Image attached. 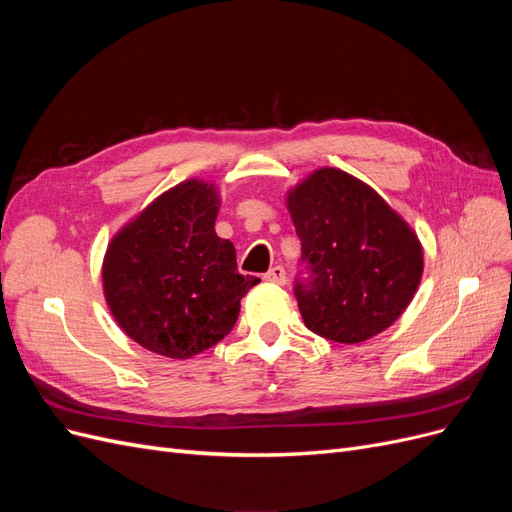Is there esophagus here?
Returning <instances> with one entry per match:
<instances>
[{"label":"esophagus","instance_id":"esophagus-1","mask_svg":"<svg viewBox=\"0 0 512 512\" xmlns=\"http://www.w3.org/2000/svg\"><path fill=\"white\" fill-rule=\"evenodd\" d=\"M265 282H269V284H273V286H284V284H286V271H284V267H280V265L271 267V269L265 273Z\"/></svg>","mask_w":512,"mask_h":512}]
</instances>
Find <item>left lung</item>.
<instances>
[{"label":"left lung","instance_id":"1","mask_svg":"<svg viewBox=\"0 0 512 512\" xmlns=\"http://www.w3.org/2000/svg\"><path fill=\"white\" fill-rule=\"evenodd\" d=\"M286 205L307 273L294 284L305 327L337 344L389 329L421 284L416 232L376 190L339 168L314 170Z\"/></svg>","mask_w":512,"mask_h":512}]
</instances>
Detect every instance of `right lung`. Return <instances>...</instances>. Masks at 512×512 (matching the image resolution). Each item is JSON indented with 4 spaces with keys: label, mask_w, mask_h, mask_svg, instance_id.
I'll return each mask as SVG.
<instances>
[{
    "label": "right lung",
    "mask_w": 512,
    "mask_h": 512,
    "mask_svg": "<svg viewBox=\"0 0 512 512\" xmlns=\"http://www.w3.org/2000/svg\"><path fill=\"white\" fill-rule=\"evenodd\" d=\"M218 211L211 183L183 181L108 243L104 297L136 344L190 359L235 327L241 299L260 280L241 275L235 245L215 235Z\"/></svg>",
    "instance_id": "add662e5"
}]
</instances>
